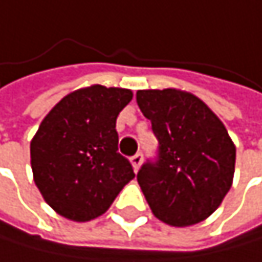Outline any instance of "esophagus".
Listing matches in <instances>:
<instances>
[{"label":"esophagus","instance_id":"34e87169","mask_svg":"<svg viewBox=\"0 0 262 262\" xmlns=\"http://www.w3.org/2000/svg\"><path fill=\"white\" fill-rule=\"evenodd\" d=\"M130 162H132V165H134V169L138 171V168H140V165H141V162H143V154H141V152H137L135 156H132Z\"/></svg>","mask_w":262,"mask_h":262}]
</instances>
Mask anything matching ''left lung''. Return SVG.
Listing matches in <instances>:
<instances>
[{
	"instance_id": "obj_1",
	"label": "left lung",
	"mask_w": 262,
	"mask_h": 262,
	"mask_svg": "<svg viewBox=\"0 0 262 262\" xmlns=\"http://www.w3.org/2000/svg\"><path fill=\"white\" fill-rule=\"evenodd\" d=\"M159 140L157 157L137 179L157 219L188 226L207 219L229 192L236 147L223 122L198 97L178 89L137 93Z\"/></svg>"
}]
</instances>
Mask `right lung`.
I'll list each match as a JSON object with an SVG mask.
<instances>
[{"mask_svg": "<svg viewBox=\"0 0 262 262\" xmlns=\"http://www.w3.org/2000/svg\"><path fill=\"white\" fill-rule=\"evenodd\" d=\"M134 94L122 88H91L66 96L31 141L34 182L50 207L66 219L88 222L112 206L135 178L118 152L116 119Z\"/></svg>", "mask_w": 262, "mask_h": 262, "instance_id": "obj_1", "label": "right lung"}]
</instances>
